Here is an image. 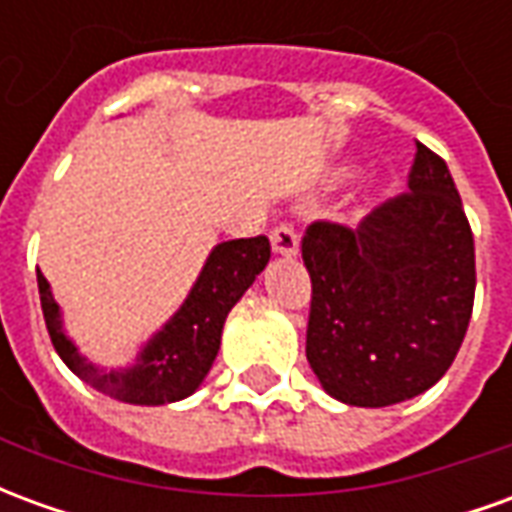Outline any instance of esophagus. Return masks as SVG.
Wrapping results in <instances>:
<instances>
[{"mask_svg":"<svg viewBox=\"0 0 512 512\" xmlns=\"http://www.w3.org/2000/svg\"><path fill=\"white\" fill-rule=\"evenodd\" d=\"M271 249H274V255L282 257L299 255V235H296V230L285 222L277 224L274 233H271Z\"/></svg>","mask_w":512,"mask_h":512,"instance_id":"34e87169","label":"esophagus"}]
</instances>
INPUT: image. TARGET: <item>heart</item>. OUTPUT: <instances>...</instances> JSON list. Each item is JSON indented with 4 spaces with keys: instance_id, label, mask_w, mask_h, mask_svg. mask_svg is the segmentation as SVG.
<instances>
[{
    "instance_id": "b5f03b06",
    "label": "heart",
    "mask_w": 512,
    "mask_h": 512,
    "mask_svg": "<svg viewBox=\"0 0 512 512\" xmlns=\"http://www.w3.org/2000/svg\"><path fill=\"white\" fill-rule=\"evenodd\" d=\"M345 175H348V169H343V172H340V178H345Z\"/></svg>"
}]
</instances>
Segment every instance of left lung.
Returning a JSON list of instances; mask_svg holds the SVG:
<instances>
[{
	"mask_svg": "<svg viewBox=\"0 0 512 512\" xmlns=\"http://www.w3.org/2000/svg\"><path fill=\"white\" fill-rule=\"evenodd\" d=\"M408 189L359 227L312 222L307 362L348 406L422 395L461 348L474 304V238L444 158L419 145Z\"/></svg>",
	"mask_w": 512,
	"mask_h": 512,
	"instance_id": "left-lung-1",
	"label": "left lung"
}]
</instances>
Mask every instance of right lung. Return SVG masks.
<instances>
[{"instance_id":"obj_1","label":"right lung","mask_w":512,"mask_h":512,"mask_svg":"<svg viewBox=\"0 0 512 512\" xmlns=\"http://www.w3.org/2000/svg\"><path fill=\"white\" fill-rule=\"evenodd\" d=\"M268 257L271 244L266 235L235 238L213 246L183 307L172 315V321L164 323L161 332L147 340L142 354L136 356V365L109 373L87 362L73 340H68L62 329L60 304L54 301L49 282L38 271L40 307L54 351L82 381L115 400L134 406H164L183 400L208 376L219 354L227 312L266 268Z\"/></svg>"}]
</instances>
